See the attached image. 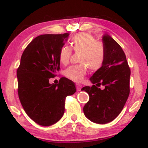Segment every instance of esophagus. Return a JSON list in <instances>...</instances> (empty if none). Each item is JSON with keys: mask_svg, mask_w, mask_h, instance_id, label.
<instances>
[{"mask_svg": "<svg viewBox=\"0 0 148 148\" xmlns=\"http://www.w3.org/2000/svg\"><path fill=\"white\" fill-rule=\"evenodd\" d=\"M76 88H77V91H80L81 89H82V85L80 84H76Z\"/></svg>", "mask_w": 148, "mask_h": 148, "instance_id": "34e87169", "label": "esophagus"}]
</instances>
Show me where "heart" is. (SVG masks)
Returning a JSON list of instances; mask_svg holds the SVG:
<instances>
[{
    "instance_id": "obj_1",
    "label": "heart",
    "mask_w": 148,
    "mask_h": 148,
    "mask_svg": "<svg viewBox=\"0 0 148 148\" xmlns=\"http://www.w3.org/2000/svg\"><path fill=\"white\" fill-rule=\"evenodd\" d=\"M71 49L67 46H62L58 52V59L63 64L69 62L72 50L75 52H81L79 62L69 67L65 75L71 80L81 82L88 73V68L93 71L100 70L104 66L106 58V50L104 44L91 34L81 32L72 37L70 42Z\"/></svg>"
}]
</instances>
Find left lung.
I'll return each instance as SVG.
<instances>
[{
    "instance_id": "8db88e82",
    "label": "left lung",
    "mask_w": 148,
    "mask_h": 148,
    "mask_svg": "<svg viewBox=\"0 0 148 148\" xmlns=\"http://www.w3.org/2000/svg\"><path fill=\"white\" fill-rule=\"evenodd\" d=\"M102 40L106 50V61L90 77L93 86L82 88L90 96L84 107V114L98 124H106L116 119L130 93L131 70L124 51L110 36L104 35ZM100 84L105 86L104 90L97 88Z\"/></svg>"
}]
</instances>
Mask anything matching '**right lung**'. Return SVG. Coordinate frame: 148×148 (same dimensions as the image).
<instances>
[{
  "mask_svg": "<svg viewBox=\"0 0 148 148\" xmlns=\"http://www.w3.org/2000/svg\"><path fill=\"white\" fill-rule=\"evenodd\" d=\"M68 36L44 34L34 38L24 50L17 70L20 102L29 118L42 126L59 121L66 97L76 92L75 84L66 77L58 84L49 83L60 71L58 52Z\"/></svg>",
  "mask_w": 148,
  "mask_h": 148,
  "instance_id": "obj_1",
  "label": "right lung"
}]
</instances>
